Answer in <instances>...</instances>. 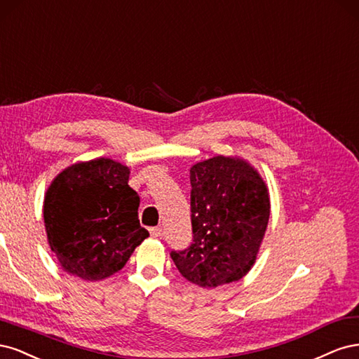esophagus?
<instances>
[{"mask_svg": "<svg viewBox=\"0 0 359 359\" xmlns=\"http://www.w3.org/2000/svg\"><path fill=\"white\" fill-rule=\"evenodd\" d=\"M150 231V236H152V237H161V236H163V228H161V226H155V228H150L149 229Z\"/></svg>", "mask_w": 359, "mask_h": 359, "instance_id": "esophagus-1", "label": "esophagus"}]
</instances>
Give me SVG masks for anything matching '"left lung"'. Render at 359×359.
Here are the masks:
<instances>
[{
  "mask_svg": "<svg viewBox=\"0 0 359 359\" xmlns=\"http://www.w3.org/2000/svg\"><path fill=\"white\" fill-rule=\"evenodd\" d=\"M192 245L171 252L184 279L201 287L240 280L257 261L270 219V194L258 170L217 155L189 170Z\"/></svg>",
  "mask_w": 359,
  "mask_h": 359,
  "instance_id": "obj_1",
  "label": "left lung"
}]
</instances>
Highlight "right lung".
<instances>
[{
    "label": "right lung",
    "mask_w": 359,
    "mask_h": 359,
    "mask_svg": "<svg viewBox=\"0 0 359 359\" xmlns=\"http://www.w3.org/2000/svg\"><path fill=\"white\" fill-rule=\"evenodd\" d=\"M130 167L110 158L64 168L44 194L43 219L50 250L61 269L97 282L123 269L149 237L138 221Z\"/></svg>",
    "instance_id": "obj_1"
}]
</instances>
